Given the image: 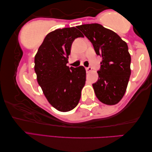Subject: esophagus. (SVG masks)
I'll list each match as a JSON object with an SVG mask.
<instances>
[{"label":"esophagus","instance_id":"esophagus-1","mask_svg":"<svg viewBox=\"0 0 152 152\" xmlns=\"http://www.w3.org/2000/svg\"><path fill=\"white\" fill-rule=\"evenodd\" d=\"M86 69L87 73H89V72H91V70H92V68H91V66H89V67H87Z\"/></svg>","mask_w":152,"mask_h":152}]
</instances>
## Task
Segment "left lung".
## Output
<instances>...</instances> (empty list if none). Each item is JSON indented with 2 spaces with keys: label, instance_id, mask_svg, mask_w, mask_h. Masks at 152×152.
<instances>
[{
  "label": "left lung",
  "instance_id": "1",
  "mask_svg": "<svg viewBox=\"0 0 152 152\" xmlns=\"http://www.w3.org/2000/svg\"><path fill=\"white\" fill-rule=\"evenodd\" d=\"M102 56L98 79L93 84L94 92L107 105L118 103L125 94L131 75V55L128 46L115 32L98 23L77 27Z\"/></svg>",
  "mask_w": 152,
  "mask_h": 152
}]
</instances>
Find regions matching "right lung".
Wrapping results in <instances>:
<instances>
[{"instance_id": "add662e5", "label": "right lung", "mask_w": 152, "mask_h": 152, "mask_svg": "<svg viewBox=\"0 0 152 152\" xmlns=\"http://www.w3.org/2000/svg\"><path fill=\"white\" fill-rule=\"evenodd\" d=\"M83 35L76 27L58 29L44 38L34 58L37 81L48 102L61 112L73 110L81 98L86 71L66 66L71 45Z\"/></svg>"}]
</instances>
